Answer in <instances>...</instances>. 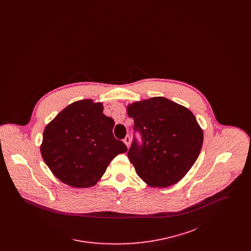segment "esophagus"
<instances>
[{
    "instance_id": "obj_1",
    "label": "esophagus",
    "mask_w": 251,
    "mask_h": 251,
    "mask_svg": "<svg viewBox=\"0 0 251 251\" xmlns=\"http://www.w3.org/2000/svg\"><path fill=\"white\" fill-rule=\"evenodd\" d=\"M123 142L126 144L127 147H130V144H131V137L129 135H126V137L123 139Z\"/></svg>"
}]
</instances>
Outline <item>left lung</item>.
<instances>
[{"instance_id":"8db88e82","label":"left lung","mask_w":251,"mask_h":251,"mask_svg":"<svg viewBox=\"0 0 251 251\" xmlns=\"http://www.w3.org/2000/svg\"><path fill=\"white\" fill-rule=\"evenodd\" d=\"M133 119L135 136L128 151L137 175L154 187H167L179 181L200 155L203 132L187 108L155 97L127 107Z\"/></svg>"}]
</instances>
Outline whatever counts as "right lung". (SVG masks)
<instances>
[{"label":"right lung","instance_id":"1","mask_svg":"<svg viewBox=\"0 0 251 251\" xmlns=\"http://www.w3.org/2000/svg\"><path fill=\"white\" fill-rule=\"evenodd\" d=\"M102 104L91 100L75 101L46 126L41 155L54 176L72 187L96 184L110 162L127 151L115 138L112 118L102 114Z\"/></svg>","mask_w":251,"mask_h":251}]
</instances>
